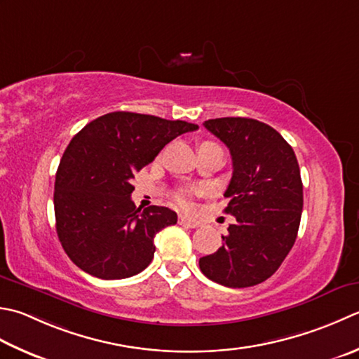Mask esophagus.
<instances>
[{
	"instance_id": "1",
	"label": "esophagus",
	"mask_w": 359,
	"mask_h": 359,
	"mask_svg": "<svg viewBox=\"0 0 359 359\" xmlns=\"http://www.w3.org/2000/svg\"><path fill=\"white\" fill-rule=\"evenodd\" d=\"M179 224H180V226H187V227H189V229L199 227V222H198V221L189 219V217H187V216H180V217H179Z\"/></svg>"
}]
</instances>
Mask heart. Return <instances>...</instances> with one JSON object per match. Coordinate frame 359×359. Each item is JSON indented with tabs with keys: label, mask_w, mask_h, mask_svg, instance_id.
<instances>
[{
	"label": "heart",
	"mask_w": 359,
	"mask_h": 359,
	"mask_svg": "<svg viewBox=\"0 0 359 359\" xmlns=\"http://www.w3.org/2000/svg\"><path fill=\"white\" fill-rule=\"evenodd\" d=\"M202 144H207V143H202ZM198 193H199L198 188H182L175 193V202H177L182 208H189L191 207V198Z\"/></svg>",
	"instance_id": "obj_1"
}]
</instances>
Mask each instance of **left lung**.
Returning <instances> with one entry per match:
<instances>
[{
	"instance_id": "1",
	"label": "left lung",
	"mask_w": 359,
	"mask_h": 359,
	"mask_svg": "<svg viewBox=\"0 0 359 359\" xmlns=\"http://www.w3.org/2000/svg\"><path fill=\"white\" fill-rule=\"evenodd\" d=\"M229 147L233 175L224 196L235 216L222 245L202 257L205 277L227 287L268 280L296 243L304 208V185L296 154L271 126L252 118H216L203 123Z\"/></svg>"
}]
</instances>
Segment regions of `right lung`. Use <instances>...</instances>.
I'll list each match as a JSON object with an SVG mask.
<instances>
[{
    "mask_svg": "<svg viewBox=\"0 0 359 359\" xmlns=\"http://www.w3.org/2000/svg\"><path fill=\"white\" fill-rule=\"evenodd\" d=\"M198 124L132 111H111L88 123L69 142L55 174V230L63 250L83 272L128 278L154 258V236L174 226L166 207L137 208L133 174L175 137Z\"/></svg>",
    "mask_w": 359,
    "mask_h": 359,
    "instance_id": "obj_1",
    "label": "right lung"
}]
</instances>
